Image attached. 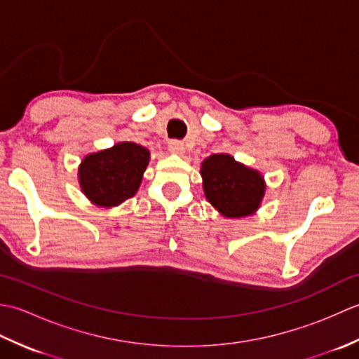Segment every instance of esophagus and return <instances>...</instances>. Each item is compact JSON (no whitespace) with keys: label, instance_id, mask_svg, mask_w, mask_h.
I'll return each mask as SVG.
<instances>
[{"label":"esophagus","instance_id":"obj_1","mask_svg":"<svg viewBox=\"0 0 359 359\" xmlns=\"http://www.w3.org/2000/svg\"><path fill=\"white\" fill-rule=\"evenodd\" d=\"M168 149H170V152H172V154L182 156L185 152V144L179 140H171L170 144H168Z\"/></svg>","mask_w":359,"mask_h":359}]
</instances>
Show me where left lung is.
I'll list each match as a JSON object with an SVG mask.
<instances>
[{
    "label": "left lung",
    "mask_w": 359,
    "mask_h": 359,
    "mask_svg": "<svg viewBox=\"0 0 359 359\" xmlns=\"http://www.w3.org/2000/svg\"><path fill=\"white\" fill-rule=\"evenodd\" d=\"M203 193L220 216L248 217L261 208L266 184L257 170L230 154H211L201 165Z\"/></svg>",
    "instance_id": "obj_1"
}]
</instances>
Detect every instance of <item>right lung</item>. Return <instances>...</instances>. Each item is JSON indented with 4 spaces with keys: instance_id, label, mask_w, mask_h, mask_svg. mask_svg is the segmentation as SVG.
<instances>
[{
    "instance_id": "obj_1",
    "label": "right lung",
    "mask_w": 359,
    "mask_h": 359,
    "mask_svg": "<svg viewBox=\"0 0 359 359\" xmlns=\"http://www.w3.org/2000/svg\"><path fill=\"white\" fill-rule=\"evenodd\" d=\"M149 156V149L133 142L90 152L79 166L81 193L97 207H118L139 191Z\"/></svg>"
}]
</instances>
